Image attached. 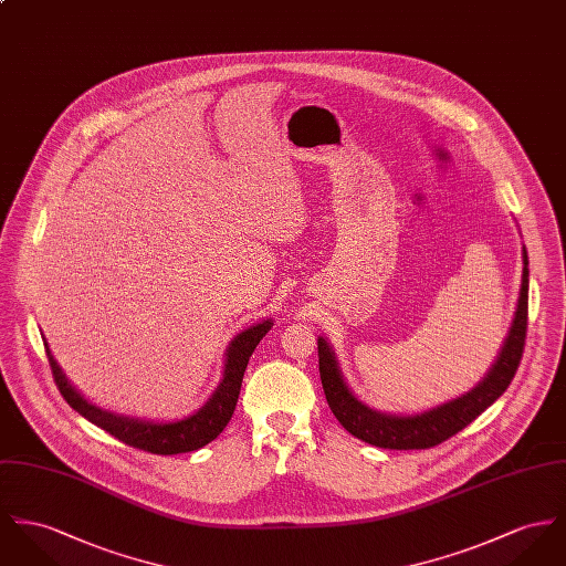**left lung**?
I'll list each match as a JSON object with an SVG mask.
<instances>
[{"instance_id":"left-lung-1","label":"left lung","mask_w":566,"mask_h":566,"mask_svg":"<svg viewBox=\"0 0 566 566\" xmlns=\"http://www.w3.org/2000/svg\"><path fill=\"white\" fill-rule=\"evenodd\" d=\"M527 275H530L527 252L523 248L520 305L515 312L511 334L500 350V357L495 359L493 368L489 370V375L474 390L422 413L396 416V413H381L366 407L361 400L353 396V391L348 390L343 373L338 368L336 355L327 345V340L318 338L321 384L325 390L327 405L334 411L336 420L347 429L350 436L370 446L390 448V450L433 448L437 443L463 431L486 407H491L506 391L520 368L523 347H525V332H527V282H530Z\"/></svg>"}]
</instances>
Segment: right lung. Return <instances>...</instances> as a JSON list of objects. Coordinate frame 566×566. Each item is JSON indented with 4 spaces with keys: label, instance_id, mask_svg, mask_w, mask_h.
<instances>
[{
    "label": "right lung",
    "instance_id": "obj_1",
    "mask_svg": "<svg viewBox=\"0 0 566 566\" xmlns=\"http://www.w3.org/2000/svg\"><path fill=\"white\" fill-rule=\"evenodd\" d=\"M271 325H273L271 318H266L262 323L243 329L230 343V347L226 350L223 377L218 390L213 391V396L207 400V405L200 411L176 422H146V420L125 418V416H116L105 409H98L96 405L87 402L86 398L69 384V379L64 377L62 368L53 359L46 343L44 347H46L49 366H51L57 390L80 416H84L92 424L101 427L109 436L120 439L123 443L133 446L137 450H144L150 454H180V452H193L207 446L226 429L239 400L248 361L256 345L261 343L262 336L271 329Z\"/></svg>",
    "mask_w": 566,
    "mask_h": 566
}]
</instances>
